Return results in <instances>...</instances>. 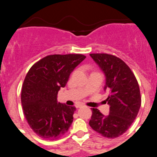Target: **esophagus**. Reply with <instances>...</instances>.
<instances>
[{
    "label": "esophagus",
    "mask_w": 157,
    "mask_h": 157,
    "mask_svg": "<svg viewBox=\"0 0 157 157\" xmlns=\"http://www.w3.org/2000/svg\"><path fill=\"white\" fill-rule=\"evenodd\" d=\"M82 106H83V105H82V104H77V105H76V107H77V108L82 107Z\"/></svg>",
    "instance_id": "esophagus-1"
}]
</instances>
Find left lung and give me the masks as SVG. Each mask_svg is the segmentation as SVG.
I'll use <instances>...</instances> for the list:
<instances>
[{"mask_svg":"<svg viewBox=\"0 0 157 157\" xmlns=\"http://www.w3.org/2000/svg\"><path fill=\"white\" fill-rule=\"evenodd\" d=\"M106 77L104 90L109 114L103 116L92 108L89 124L104 137L113 139L124 134L136 119L141 106L140 86L134 74L119 57L107 54H90Z\"/></svg>","mask_w":157,"mask_h":157,"instance_id":"left-lung-1","label":"left lung"}]
</instances>
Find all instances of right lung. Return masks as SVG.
Masks as SVG:
<instances>
[{
  "mask_svg": "<svg viewBox=\"0 0 157 157\" xmlns=\"http://www.w3.org/2000/svg\"><path fill=\"white\" fill-rule=\"evenodd\" d=\"M86 56L53 54L30 67L21 89V104L30 128L43 139L54 140L67 132L75 106L57 102V94Z\"/></svg>",
  "mask_w": 157,
  "mask_h": 157,
  "instance_id": "obj_1",
  "label": "right lung"
}]
</instances>
